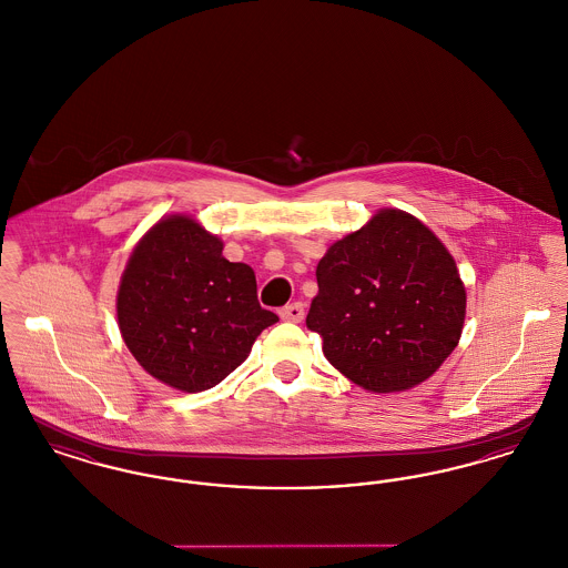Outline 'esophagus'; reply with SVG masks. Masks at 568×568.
I'll return each instance as SVG.
<instances>
[{
    "label": "esophagus",
    "instance_id": "obj_1",
    "mask_svg": "<svg viewBox=\"0 0 568 568\" xmlns=\"http://www.w3.org/2000/svg\"><path fill=\"white\" fill-rule=\"evenodd\" d=\"M281 317L285 322H294L300 324L304 320V304L302 302H294V304H287L285 308H281Z\"/></svg>",
    "mask_w": 568,
    "mask_h": 568
}]
</instances>
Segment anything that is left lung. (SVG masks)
I'll list each match as a JSON object with an SVG mask.
<instances>
[{
  "instance_id": "1",
  "label": "left lung",
  "mask_w": 568,
  "mask_h": 568,
  "mask_svg": "<svg viewBox=\"0 0 568 568\" xmlns=\"http://www.w3.org/2000/svg\"><path fill=\"white\" fill-rule=\"evenodd\" d=\"M317 285L306 325L324 338L327 362L368 392L410 389L458 347L466 315L458 266L405 211L383 209L332 244Z\"/></svg>"
}]
</instances>
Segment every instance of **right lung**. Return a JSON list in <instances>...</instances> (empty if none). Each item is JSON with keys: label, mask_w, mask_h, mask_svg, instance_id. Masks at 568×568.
<instances>
[{"label": "right lung", "mask_w": 568, "mask_h": 568, "mask_svg": "<svg viewBox=\"0 0 568 568\" xmlns=\"http://www.w3.org/2000/svg\"><path fill=\"white\" fill-rule=\"evenodd\" d=\"M138 364L181 392L215 387L278 317L260 306L255 272L187 215L165 216L135 244L116 294Z\"/></svg>", "instance_id": "obj_1"}]
</instances>
